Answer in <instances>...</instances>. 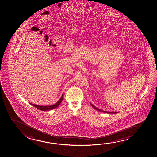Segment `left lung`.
<instances>
[{
  "instance_id": "8db88e82",
  "label": "left lung",
  "mask_w": 157,
  "mask_h": 157,
  "mask_svg": "<svg viewBox=\"0 0 157 157\" xmlns=\"http://www.w3.org/2000/svg\"><path fill=\"white\" fill-rule=\"evenodd\" d=\"M90 105H91V106H92L94 108V109H95L96 110L100 111V112H103L107 113H108V114H116V113H118L117 112H107V111H104V110H101L100 109H99L98 108H96V107H95V106L93 105H92L91 103H90Z\"/></svg>"
}]
</instances>
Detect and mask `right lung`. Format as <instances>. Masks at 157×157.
I'll list each match as a JSON object with an SVG mask.
<instances>
[{
	"instance_id": "1",
	"label": "right lung",
	"mask_w": 157,
	"mask_h": 157,
	"mask_svg": "<svg viewBox=\"0 0 157 157\" xmlns=\"http://www.w3.org/2000/svg\"><path fill=\"white\" fill-rule=\"evenodd\" d=\"M63 94H62V97H61V98H60V99H59V100L56 103H55V104H54L53 105H45V106H43V105H36L33 104V103H30V104L31 105H33V107L37 108L38 109H40V110H43V111L52 110V109H55V108H56L57 107H59V105H60V103H61L62 101L63 100Z\"/></svg>"
}]
</instances>
